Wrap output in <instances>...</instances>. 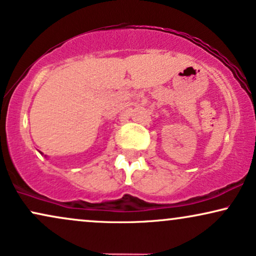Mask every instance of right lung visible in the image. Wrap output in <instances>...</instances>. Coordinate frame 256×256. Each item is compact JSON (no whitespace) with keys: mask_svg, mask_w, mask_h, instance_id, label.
<instances>
[{"mask_svg":"<svg viewBox=\"0 0 256 256\" xmlns=\"http://www.w3.org/2000/svg\"><path fill=\"white\" fill-rule=\"evenodd\" d=\"M40 153H41V152H40ZM41 154H42V153H41Z\"/></svg>","mask_w":256,"mask_h":256,"instance_id":"right-lung-1","label":"right lung"}]
</instances>
